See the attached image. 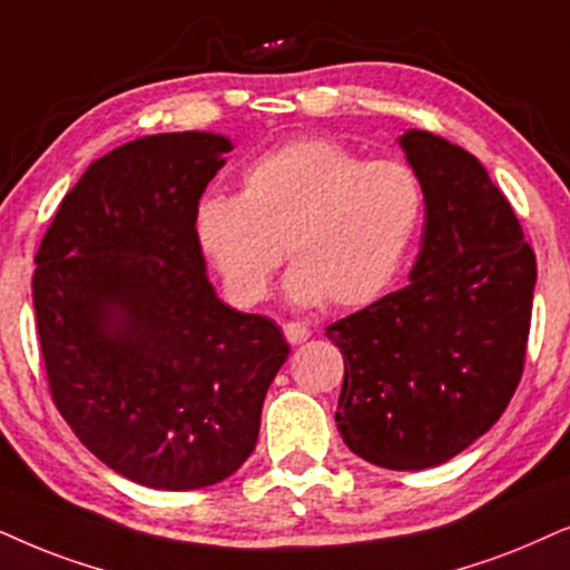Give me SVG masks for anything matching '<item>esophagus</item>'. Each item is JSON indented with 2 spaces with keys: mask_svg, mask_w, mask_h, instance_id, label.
<instances>
[{
  "mask_svg": "<svg viewBox=\"0 0 570 570\" xmlns=\"http://www.w3.org/2000/svg\"><path fill=\"white\" fill-rule=\"evenodd\" d=\"M284 336L289 338V344H302L309 338V328L305 326V323L289 321V323H284Z\"/></svg>",
  "mask_w": 570,
  "mask_h": 570,
  "instance_id": "34e87169",
  "label": "esophagus"
}]
</instances>
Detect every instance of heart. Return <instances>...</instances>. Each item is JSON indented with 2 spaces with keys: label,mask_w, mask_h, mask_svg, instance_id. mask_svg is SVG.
Here are the masks:
<instances>
[{
  "label": "heart",
  "mask_w": 570,
  "mask_h": 570,
  "mask_svg": "<svg viewBox=\"0 0 570 570\" xmlns=\"http://www.w3.org/2000/svg\"><path fill=\"white\" fill-rule=\"evenodd\" d=\"M426 194L402 160H365L331 139H297L257 157L242 194L199 202L194 232L239 302L268 297L284 247L286 294L309 307L376 302L423 226Z\"/></svg>",
  "instance_id": "1"
}]
</instances>
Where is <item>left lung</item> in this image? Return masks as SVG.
<instances>
[{
    "label": "left lung",
    "instance_id": "left-lung-1",
    "mask_svg": "<svg viewBox=\"0 0 570 570\" xmlns=\"http://www.w3.org/2000/svg\"><path fill=\"white\" fill-rule=\"evenodd\" d=\"M400 147L426 194L410 284L326 336L344 355V444L379 468L421 471L505 413L523 373L537 257L476 157L417 128Z\"/></svg>",
    "mask_w": 570,
    "mask_h": 570
}]
</instances>
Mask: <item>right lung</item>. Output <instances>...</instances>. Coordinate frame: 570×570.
I'll return each instance as SVG.
<instances>
[{"instance_id":"add662e5","label":"right lung","mask_w":570,"mask_h":570,"mask_svg":"<svg viewBox=\"0 0 570 570\" xmlns=\"http://www.w3.org/2000/svg\"><path fill=\"white\" fill-rule=\"evenodd\" d=\"M226 136L155 134L89 165L36 252L49 392L83 446L149 489L239 471L289 357L281 328L218 299L194 232Z\"/></svg>"}]
</instances>
